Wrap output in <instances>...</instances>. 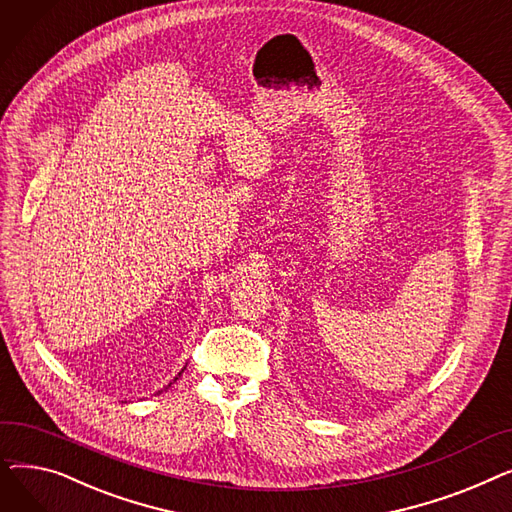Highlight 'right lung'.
Returning <instances> with one entry per match:
<instances>
[{
	"label": "right lung",
	"mask_w": 512,
	"mask_h": 512,
	"mask_svg": "<svg viewBox=\"0 0 512 512\" xmlns=\"http://www.w3.org/2000/svg\"><path fill=\"white\" fill-rule=\"evenodd\" d=\"M182 371H184V369H182ZM182 371H180V373H182ZM180 373H178V378H180ZM178 378H174V382H176V380H178ZM170 386H172V382H170V384H168V386H166V390H168V388H170Z\"/></svg>",
	"instance_id": "right-lung-1"
}]
</instances>
